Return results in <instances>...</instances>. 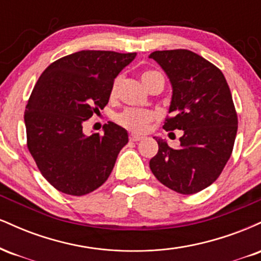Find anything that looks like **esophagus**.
<instances>
[{
  "label": "esophagus",
  "mask_w": 261,
  "mask_h": 261,
  "mask_svg": "<svg viewBox=\"0 0 261 261\" xmlns=\"http://www.w3.org/2000/svg\"><path fill=\"white\" fill-rule=\"evenodd\" d=\"M145 137L143 136H140V135H136V134H131L130 135V141H134V142H139V141L143 140Z\"/></svg>",
  "instance_id": "esophagus-1"
}]
</instances>
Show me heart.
<instances>
[{
  "mask_svg": "<svg viewBox=\"0 0 261 261\" xmlns=\"http://www.w3.org/2000/svg\"><path fill=\"white\" fill-rule=\"evenodd\" d=\"M157 71H146L142 74V81H147L149 77L154 76L157 74ZM121 77H118L115 79V81L113 82L112 86V91H110V94L112 97L116 94V91H118L119 85H120ZM155 118V114L152 112H148V110H143V109H126L124 112H121L120 114L116 115V122L119 125H121L122 127L127 128V130L134 131V133H143L146 131L151 124V121Z\"/></svg>",
  "mask_w": 261,
  "mask_h": 261,
  "instance_id": "1",
  "label": "heart"
}]
</instances>
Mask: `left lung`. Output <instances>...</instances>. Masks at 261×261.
<instances>
[{"instance_id":"1","label":"left lung","mask_w":261,"mask_h":261,"mask_svg":"<svg viewBox=\"0 0 261 261\" xmlns=\"http://www.w3.org/2000/svg\"><path fill=\"white\" fill-rule=\"evenodd\" d=\"M172 85L166 130H182L178 148L154 137L158 153L149 161L155 178L182 195L199 193L220 176L232 154L238 119L229 87L215 65L190 50H163L148 56Z\"/></svg>"}]
</instances>
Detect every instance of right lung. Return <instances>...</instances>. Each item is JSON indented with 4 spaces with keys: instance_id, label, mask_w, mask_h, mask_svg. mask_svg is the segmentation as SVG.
<instances>
[{
    "instance_id": "right-lung-1",
    "label": "right lung",
    "mask_w": 261,
    "mask_h": 261,
    "mask_svg": "<svg viewBox=\"0 0 261 261\" xmlns=\"http://www.w3.org/2000/svg\"><path fill=\"white\" fill-rule=\"evenodd\" d=\"M136 58L82 50L56 60L39 77L27 104L28 149L54 188L82 196L109 178L127 131L109 121L104 134L83 133V122L109 101L114 80Z\"/></svg>"
}]
</instances>
